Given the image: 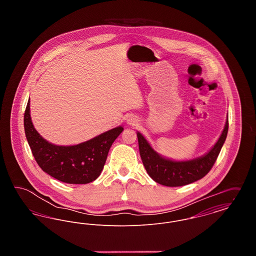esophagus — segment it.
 Segmentation results:
<instances>
[{"label": "esophagus", "instance_id": "1", "mask_svg": "<svg viewBox=\"0 0 256 256\" xmlns=\"http://www.w3.org/2000/svg\"><path fill=\"white\" fill-rule=\"evenodd\" d=\"M126 122L128 124H132V126H134V124H137V119H136V117H134V116H130V117H128V120H126Z\"/></svg>", "mask_w": 256, "mask_h": 256}]
</instances>
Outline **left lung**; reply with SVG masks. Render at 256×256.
I'll list each match as a JSON object with an SVG mask.
<instances>
[{
	"label": "left lung",
	"instance_id": "8db88e82",
	"mask_svg": "<svg viewBox=\"0 0 256 256\" xmlns=\"http://www.w3.org/2000/svg\"><path fill=\"white\" fill-rule=\"evenodd\" d=\"M228 130V116L218 141L206 154L182 161L162 156L152 148L143 134L137 132L140 156L148 174L156 182L169 187L187 185L202 178L211 170L218 158L220 148L226 139Z\"/></svg>",
	"mask_w": 256,
	"mask_h": 256
}]
</instances>
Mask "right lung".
Wrapping results in <instances>:
<instances>
[{"label":"right lung","mask_w":256,"mask_h":256,"mask_svg":"<svg viewBox=\"0 0 256 256\" xmlns=\"http://www.w3.org/2000/svg\"><path fill=\"white\" fill-rule=\"evenodd\" d=\"M30 113L28 100L24 115V134L37 164L50 176L70 184H86L97 180L110 146L124 130L119 126L78 145L58 146L38 134Z\"/></svg>","instance_id":"obj_1"}]
</instances>
